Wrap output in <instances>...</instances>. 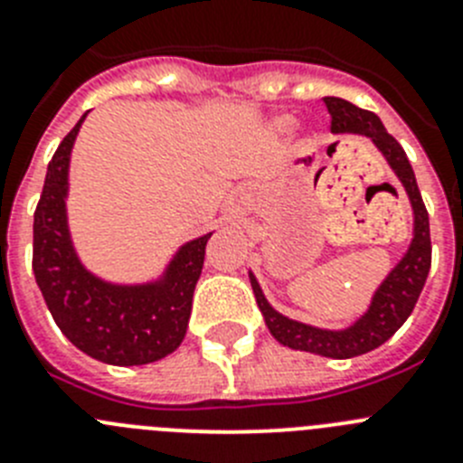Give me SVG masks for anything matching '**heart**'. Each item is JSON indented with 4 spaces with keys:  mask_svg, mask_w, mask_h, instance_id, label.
Returning <instances> with one entry per match:
<instances>
[{
    "mask_svg": "<svg viewBox=\"0 0 463 463\" xmlns=\"http://www.w3.org/2000/svg\"><path fill=\"white\" fill-rule=\"evenodd\" d=\"M289 127H292V120H289V118H280V120H276V129H280V132H288Z\"/></svg>",
    "mask_w": 463,
    "mask_h": 463,
    "instance_id": "1",
    "label": "heart"
}]
</instances>
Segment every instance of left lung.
Segmentation results:
<instances>
[{
  "mask_svg": "<svg viewBox=\"0 0 463 463\" xmlns=\"http://www.w3.org/2000/svg\"><path fill=\"white\" fill-rule=\"evenodd\" d=\"M325 106L331 116V132H353L373 138L380 153L387 157L394 174L399 175L401 185L406 187L408 196H411L412 213H415V236H412L411 248H408L406 257L396 264L394 271L384 278L366 315H362L345 331L315 329V326L288 320L285 315L276 313L269 306L252 273L250 282L257 306H260L269 331H271L278 343L294 347V350L322 354V357L350 359L357 357V354L371 353L378 345H383L408 320V315L415 308L420 292H422L424 282H427L429 269H431V234H429L427 206H424L420 187H417L415 174H412V166L406 157V150L401 148V143L392 134H387L380 118L371 113V110L359 109V106L350 104L345 99H338V97H326Z\"/></svg>",
  "mask_w": 463,
  "mask_h": 463,
  "instance_id": "left-lung-1",
  "label": "left lung"
}]
</instances>
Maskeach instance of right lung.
Segmentation results:
<instances>
[{
    "label": "right lung",
    "mask_w": 463,
    "mask_h": 463,
    "mask_svg": "<svg viewBox=\"0 0 463 463\" xmlns=\"http://www.w3.org/2000/svg\"><path fill=\"white\" fill-rule=\"evenodd\" d=\"M83 120L85 116L57 146L36 203L32 250L36 285L52 320L85 354L116 366L157 362L185 338L211 234L183 245L165 280L155 285L118 288L90 276L73 252L64 213L69 153Z\"/></svg>",
    "instance_id": "right-lung-1"
}]
</instances>
